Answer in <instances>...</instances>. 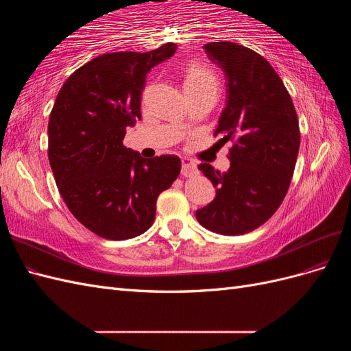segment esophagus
Segmentation results:
<instances>
[{
    "instance_id": "obj_1",
    "label": "esophagus",
    "mask_w": 351,
    "mask_h": 351,
    "mask_svg": "<svg viewBox=\"0 0 351 351\" xmlns=\"http://www.w3.org/2000/svg\"><path fill=\"white\" fill-rule=\"evenodd\" d=\"M196 173V164L189 158H183L182 161V174L184 177H190Z\"/></svg>"
}]
</instances>
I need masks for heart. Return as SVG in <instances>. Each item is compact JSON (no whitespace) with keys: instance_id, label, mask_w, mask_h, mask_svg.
Returning <instances> with one entry per match:
<instances>
[{"instance_id":"1","label":"heart","mask_w":351,"mask_h":351,"mask_svg":"<svg viewBox=\"0 0 351 351\" xmlns=\"http://www.w3.org/2000/svg\"><path fill=\"white\" fill-rule=\"evenodd\" d=\"M218 83L215 74L209 69L200 64H189L184 74V88L186 90H199L205 88H215Z\"/></svg>"}]
</instances>
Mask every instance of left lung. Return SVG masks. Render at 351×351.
<instances>
[{"mask_svg": "<svg viewBox=\"0 0 351 351\" xmlns=\"http://www.w3.org/2000/svg\"><path fill=\"white\" fill-rule=\"evenodd\" d=\"M209 60L226 74L227 101L215 136L234 142L230 168H197L217 189L196 219L217 234L239 236L267 222L282 204L300 146L299 120L290 93L269 62L234 42H209Z\"/></svg>", "mask_w": 351, "mask_h": 351, "instance_id": "obj_1", "label": "left lung"}]
</instances>
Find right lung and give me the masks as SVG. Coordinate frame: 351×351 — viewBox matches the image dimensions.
Masks as SVG:
<instances>
[{"mask_svg": "<svg viewBox=\"0 0 351 351\" xmlns=\"http://www.w3.org/2000/svg\"><path fill=\"white\" fill-rule=\"evenodd\" d=\"M168 42L149 52H112L74 71L60 89L48 123V158L60 195L80 224L99 237L125 240L154 224L156 199L182 161L152 159L123 145L141 120L146 74L174 56Z\"/></svg>", "mask_w": 351, "mask_h": 351, "instance_id": "1", "label": "right lung"}]
</instances>
